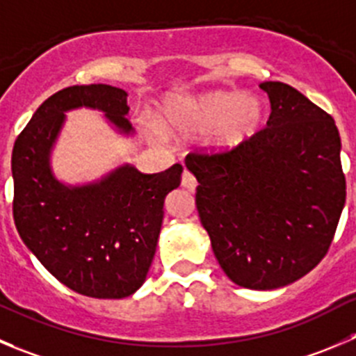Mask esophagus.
<instances>
[{"mask_svg": "<svg viewBox=\"0 0 356 356\" xmlns=\"http://www.w3.org/2000/svg\"><path fill=\"white\" fill-rule=\"evenodd\" d=\"M181 185H184V187L187 188V191L194 192L195 187H197V180H195L194 175H192V172L185 171L184 176H181Z\"/></svg>", "mask_w": 356, "mask_h": 356, "instance_id": "esophagus-1", "label": "esophagus"}]
</instances>
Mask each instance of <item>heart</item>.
<instances>
[{"instance_id":"b5f03b06","label":"heart","mask_w":356,"mask_h":356,"mask_svg":"<svg viewBox=\"0 0 356 356\" xmlns=\"http://www.w3.org/2000/svg\"><path fill=\"white\" fill-rule=\"evenodd\" d=\"M267 120V108L257 96H243L238 90H209L195 96L171 97L162 108V124L175 136L211 133V148L218 154H232L257 138ZM155 140L164 138L159 125L147 124Z\"/></svg>"}]
</instances>
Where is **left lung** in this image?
I'll return each mask as SVG.
<instances>
[{"label":"left lung","instance_id":"1","mask_svg":"<svg viewBox=\"0 0 356 356\" xmlns=\"http://www.w3.org/2000/svg\"><path fill=\"white\" fill-rule=\"evenodd\" d=\"M270 101L264 131L232 154H191L195 202L223 273L243 289L290 285L318 266L344 202L336 122L304 94L264 82Z\"/></svg>","mask_w":356,"mask_h":356}]
</instances>
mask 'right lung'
<instances>
[{
  "mask_svg": "<svg viewBox=\"0 0 356 356\" xmlns=\"http://www.w3.org/2000/svg\"><path fill=\"white\" fill-rule=\"evenodd\" d=\"M79 108L97 110L122 136H133L127 92L92 83L59 90L35 111L12 152L13 220L20 239L63 285L87 297L122 299L147 280L164 220V201L184 168L145 175L117 165L89 184H64L52 152Z\"/></svg>",
  "mask_w": 356,
  "mask_h": 356,
  "instance_id": "right-lung-1",
  "label": "right lung"
}]
</instances>
